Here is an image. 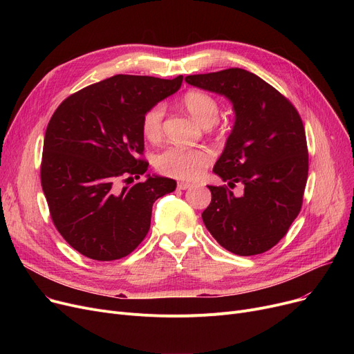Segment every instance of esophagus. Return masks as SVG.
Segmentation results:
<instances>
[{"label":"esophagus","instance_id":"1","mask_svg":"<svg viewBox=\"0 0 354 354\" xmlns=\"http://www.w3.org/2000/svg\"><path fill=\"white\" fill-rule=\"evenodd\" d=\"M191 187H192V183H189V182H179V183H178V188H179V189H183V191L191 188Z\"/></svg>","mask_w":354,"mask_h":354}]
</instances>
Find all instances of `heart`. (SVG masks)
Masks as SVG:
<instances>
[{"label":"heart","mask_w":354,"mask_h":354,"mask_svg":"<svg viewBox=\"0 0 354 354\" xmlns=\"http://www.w3.org/2000/svg\"><path fill=\"white\" fill-rule=\"evenodd\" d=\"M182 106L203 127H211L219 116L218 102L201 90H189L182 97ZM165 106L156 103L149 107L142 118V132L146 139L156 142L163 133ZM214 160V153L208 147L187 149L171 146L155 158L156 169L167 176L179 179H195Z\"/></svg>","instance_id":"1"}]
</instances>
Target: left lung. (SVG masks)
Instances as JSON below:
<instances>
[{
    "instance_id": "8db88e82",
    "label": "left lung",
    "mask_w": 354,
    "mask_h": 354,
    "mask_svg": "<svg viewBox=\"0 0 354 354\" xmlns=\"http://www.w3.org/2000/svg\"><path fill=\"white\" fill-rule=\"evenodd\" d=\"M195 87L225 96L235 123L214 172L244 187L235 196L225 185L208 187L212 199L202 212L211 235L236 255L272 248L300 214L308 175V151L299 111L271 84L243 68L187 76Z\"/></svg>"
}]
</instances>
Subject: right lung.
Segmentation results:
<instances>
[{
    "label": "right lung",
    "instance_id": "right-lung-1",
    "mask_svg": "<svg viewBox=\"0 0 354 354\" xmlns=\"http://www.w3.org/2000/svg\"><path fill=\"white\" fill-rule=\"evenodd\" d=\"M172 80L116 74L68 96L51 116L43 146L41 187L54 227L96 261L132 252L151 228L153 202L175 191L169 178L146 175L145 111L179 90Z\"/></svg>",
    "mask_w": 354,
    "mask_h": 354
}]
</instances>
